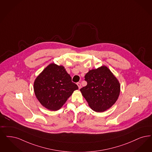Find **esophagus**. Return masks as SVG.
<instances>
[{
	"label": "esophagus",
	"mask_w": 152,
	"mask_h": 152,
	"mask_svg": "<svg viewBox=\"0 0 152 152\" xmlns=\"http://www.w3.org/2000/svg\"><path fill=\"white\" fill-rule=\"evenodd\" d=\"M77 85L78 87H79V89H80L81 88V84L80 83H77Z\"/></svg>",
	"instance_id": "34e87169"
}]
</instances>
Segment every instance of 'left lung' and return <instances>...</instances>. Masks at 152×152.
I'll return each mask as SVG.
<instances>
[{
  "mask_svg": "<svg viewBox=\"0 0 152 152\" xmlns=\"http://www.w3.org/2000/svg\"><path fill=\"white\" fill-rule=\"evenodd\" d=\"M85 80L87 85L80 91L93 110L103 112L115 103L121 86L107 67L89 71L85 75Z\"/></svg>",
  "mask_w": 152,
  "mask_h": 152,
  "instance_id": "left-lung-1",
  "label": "left lung"
}]
</instances>
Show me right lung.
<instances>
[{
  "label": "right lung",
  "instance_id": "1",
  "mask_svg": "<svg viewBox=\"0 0 152 152\" xmlns=\"http://www.w3.org/2000/svg\"><path fill=\"white\" fill-rule=\"evenodd\" d=\"M78 86L72 81L64 67L51 64L36 79L34 91L44 107L56 111L61 109Z\"/></svg>",
  "mask_w": 152,
  "mask_h": 152
}]
</instances>
